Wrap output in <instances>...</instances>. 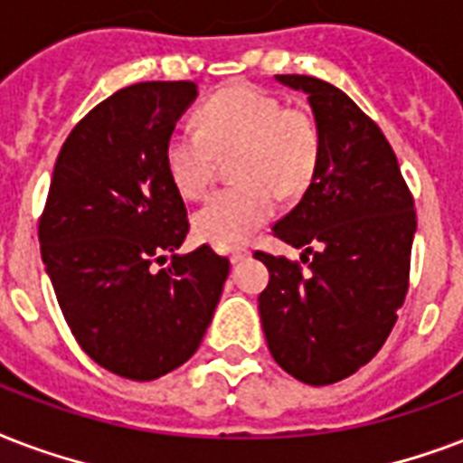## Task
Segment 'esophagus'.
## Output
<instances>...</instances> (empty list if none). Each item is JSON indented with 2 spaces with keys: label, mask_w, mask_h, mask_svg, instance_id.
I'll list each match as a JSON object with an SVG mask.
<instances>
[{
  "label": "esophagus",
  "mask_w": 463,
  "mask_h": 463,
  "mask_svg": "<svg viewBox=\"0 0 463 463\" xmlns=\"http://www.w3.org/2000/svg\"><path fill=\"white\" fill-rule=\"evenodd\" d=\"M250 256V249L249 246H236V249H232V260H243V258Z\"/></svg>",
  "instance_id": "esophagus-1"
}]
</instances>
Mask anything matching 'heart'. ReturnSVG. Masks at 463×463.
Instances as JSON below:
<instances>
[{"instance_id": "heart-1", "label": "heart", "mask_w": 463, "mask_h": 463, "mask_svg": "<svg viewBox=\"0 0 463 463\" xmlns=\"http://www.w3.org/2000/svg\"><path fill=\"white\" fill-rule=\"evenodd\" d=\"M198 130H174L164 142V168L183 198H203L213 183L217 154L232 156L234 185L200 207L193 227L203 241L236 246L278 210V193L302 195L317 178L324 139L307 110L288 109L278 96L234 84L195 110Z\"/></svg>"}]
</instances>
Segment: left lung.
<instances>
[{
    "instance_id": "left-lung-1",
    "label": "left lung",
    "mask_w": 463,
    "mask_h": 463,
    "mask_svg": "<svg viewBox=\"0 0 463 463\" xmlns=\"http://www.w3.org/2000/svg\"><path fill=\"white\" fill-rule=\"evenodd\" d=\"M304 91L324 154L299 205L272 232L302 249L299 263L256 250L270 282L258 311L270 354L311 386L335 384L367 364L406 299L415 234L413 195L379 125L324 79L278 74Z\"/></svg>"
}]
</instances>
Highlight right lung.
Returning a JSON list of instances; mask_svg holds the SVG:
<instances>
[{"mask_svg": "<svg viewBox=\"0 0 463 463\" xmlns=\"http://www.w3.org/2000/svg\"><path fill=\"white\" fill-rule=\"evenodd\" d=\"M198 96L193 81H142L99 103L64 139L43 217L41 256L64 321L101 367L152 382L191 360L229 260L188 234L164 142ZM174 252L161 271L153 263Z\"/></svg>", "mask_w": 463, "mask_h": 463, "instance_id": "1", "label": "right lung"}]
</instances>
